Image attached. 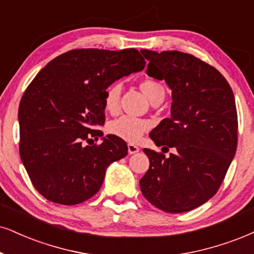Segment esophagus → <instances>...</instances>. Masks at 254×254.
Segmentation results:
<instances>
[{"label": "esophagus", "mask_w": 254, "mask_h": 254, "mask_svg": "<svg viewBox=\"0 0 254 254\" xmlns=\"http://www.w3.org/2000/svg\"><path fill=\"white\" fill-rule=\"evenodd\" d=\"M127 147H128V153H129V154H135V153L140 151L139 147L134 145V143H128Z\"/></svg>", "instance_id": "obj_1"}]
</instances>
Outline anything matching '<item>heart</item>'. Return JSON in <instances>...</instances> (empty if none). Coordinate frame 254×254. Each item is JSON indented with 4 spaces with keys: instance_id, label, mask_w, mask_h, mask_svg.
I'll return each mask as SVG.
<instances>
[{
    "instance_id": "b5f03b06",
    "label": "heart",
    "mask_w": 254,
    "mask_h": 254,
    "mask_svg": "<svg viewBox=\"0 0 254 254\" xmlns=\"http://www.w3.org/2000/svg\"><path fill=\"white\" fill-rule=\"evenodd\" d=\"M139 89L149 100L152 105L155 102H161L165 98V87L160 81L154 79H145L140 81ZM121 86L119 83H113L105 90L103 94V107L109 114H117L120 109L121 101ZM149 129V124L141 119L121 117L111 122L109 132L113 135L120 137L129 142H136L143 133Z\"/></svg>"
}]
</instances>
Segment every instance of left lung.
<instances>
[{
  "mask_svg": "<svg viewBox=\"0 0 254 254\" xmlns=\"http://www.w3.org/2000/svg\"><path fill=\"white\" fill-rule=\"evenodd\" d=\"M151 76L172 89L171 118L149 136L162 152L145 148L149 168L140 180L143 196L168 213L199 207L223 184L238 143L232 88L218 69L187 53L141 51ZM152 67L157 71L151 74Z\"/></svg>",
  "mask_w": 254,
  "mask_h": 254,
  "instance_id": "left-lung-1",
  "label": "left lung"
}]
</instances>
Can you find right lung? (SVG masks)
Wrapping results in <instances>:
<instances>
[{
    "label": "right lung",
    "mask_w": 254,
    "mask_h": 254,
    "mask_svg": "<svg viewBox=\"0 0 254 254\" xmlns=\"http://www.w3.org/2000/svg\"><path fill=\"white\" fill-rule=\"evenodd\" d=\"M134 48L73 49L34 77L20 101V155L41 195L76 205L99 192L106 168L127 155V143L103 133V94L120 77L142 70Z\"/></svg>",
    "instance_id": "add662e5"
}]
</instances>
